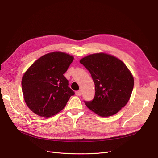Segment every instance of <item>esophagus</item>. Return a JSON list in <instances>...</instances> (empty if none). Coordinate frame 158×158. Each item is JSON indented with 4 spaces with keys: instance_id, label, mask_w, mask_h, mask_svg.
Returning <instances> with one entry per match:
<instances>
[{
    "instance_id": "esophagus-1",
    "label": "esophagus",
    "mask_w": 158,
    "mask_h": 158,
    "mask_svg": "<svg viewBox=\"0 0 158 158\" xmlns=\"http://www.w3.org/2000/svg\"><path fill=\"white\" fill-rule=\"evenodd\" d=\"M75 94H76V95H77V96H80V95H82V91H81V90L76 91Z\"/></svg>"
}]
</instances>
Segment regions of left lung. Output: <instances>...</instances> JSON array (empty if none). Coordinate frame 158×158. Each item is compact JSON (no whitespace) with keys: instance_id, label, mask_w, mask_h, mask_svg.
Masks as SVG:
<instances>
[{"instance_id":"8db88e82","label":"left lung","mask_w":158,"mask_h":158,"mask_svg":"<svg viewBox=\"0 0 158 158\" xmlns=\"http://www.w3.org/2000/svg\"><path fill=\"white\" fill-rule=\"evenodd\" d=\"M95 84V96L85 102L91 111L103 117L114 115L130 99L134 87L131 72L122 60L113 55L98 52L81 59Z\"/></svg>"}]
</instances>
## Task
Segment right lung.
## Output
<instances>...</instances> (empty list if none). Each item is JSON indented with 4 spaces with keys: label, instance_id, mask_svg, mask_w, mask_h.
Listing matches in <instances>:
<instances>
[{
    "label": "right lung",
    "instance_id": "obj_1",
    "mask_svg": "<svg viewBox=\"0 0 158 158\" xmlns=\"http://www.w3.org/2000/svg\"><path fill=\"white\" fill-rule=\"evenodd\" d=\"M74 56L54 51L41 56L23 74L22 89L23 99L32 112L51 117L63 110L74 92L63 75Z\"/></svg>",
    "mask_w": 158,
    "mask_h": 158
}]
</instances>
